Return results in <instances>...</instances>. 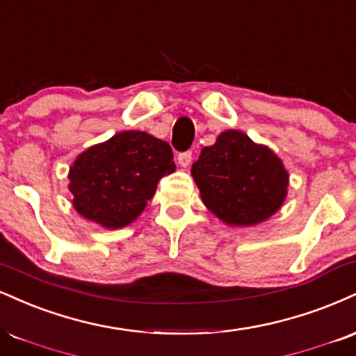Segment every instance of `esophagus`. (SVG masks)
Returning <instances> with one entry per match:
<instances>
[{
    "label": "esophagus",
    "instance_id": "1",
    "mask_svg": "<svg viewBox=\"0 0 356 356\" xmlns=\"http://www.w3.org/2000/svg\"><path fill=\"white\" fill-rule=\"evenodd\" d=\"M191 161H192V152L179 154L177 162H179V165H181V167H189L191 165Z\"/></svg>",
    "mask_w": 356,
    "mask_h": 356
}]
</instances>
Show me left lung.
Returning <instances> with one entry per match:
<instances>
[{
	"label": "left lung",
	"mask_w": 356,
	"mask_h": 356,
	"mask_svg": "<svg viewBox=\"0 0 356 356\" xmlns=\"http://www.w3.org/2000/svg\"><path fill=\"white\" fill-rule=\"evenodd\" d=\"M192 177L205 207L230 227H252L280 211L289 192V170L268 145L237 129L217 136L200 152Z\"/></svg>",
	"instance_id": "left-lung-1"
}]
</instances>
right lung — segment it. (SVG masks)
Segmentation results:
<instances>
[{
	"mask_svg": "<svg viewBox=\"0 0 356 356\" xmlns=\"http://www.w3.org/2000/svg\"><path fill=\"white\" fill-rule=\"evenodd\" d=\"M174 170V156L165 140L144 131H122L76 157L67 187L81 217L115 230L143 213L161 179Z\"/></svg>",
	"mask_w": 356,
	"mask_h": 356,
	"instance_id": "obj_1",
	"label": "right lung"
}]
</instances>
